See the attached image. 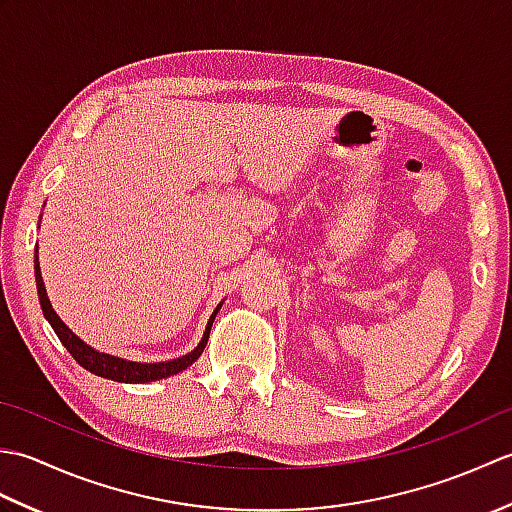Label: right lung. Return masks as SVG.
<instances>
[{
	"instance_id": "1",
	"label": "right lung",
	"mask_w": 512,
	"mask_h": 512,
	"mask_svg": "<svg viewBox=\"0 0 512 512\" xmlns=\"http://www.w3.org/2000/svg\"><path fill=\"white\" fill-rule=\"evenodd\" d=\"M35 277H37V292H39V303H41L43 317L48 319V323L52 325V330L57 332L59 341L65 345V350L72 354V358H74L76 363L88 369V372L101 376V378L116 380V383H151V380H160V378L173 376V374L182 372V369H187L189 365H193L200 358V354L204 352L206 341H209V334H211V325L215 321V314H217V310L222 308V303H220V306H217L215 312L211 314L209 323H206V330H204L202 341L198 343V347H195L193 352L184 354L180 358H173V361H167V363H134V361H125V358H118V356H112V354L99 352V350H94V347H90L88 343H83L79 336H76L68 328V325H65L59 319V314L54 312L52 303L48 299L46 286H43L41 268H39L37 259H35Z\"/></svg>"
}]
</instances>
